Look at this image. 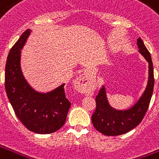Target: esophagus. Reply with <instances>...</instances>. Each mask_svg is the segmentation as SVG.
Wrapping results in <instances>:
<instances>
[{
	"label": "esophagus",
	"mask_w": 159,
	"mask_h": 159,
	"mask_svg": "<svg viewBox=\"0 0 159 159\" xmlns=\"http://www.w3.org/2000/svg\"><path fill=\"white\" fill-rule=\"evenodd\" d=\"M75 88L79 93H88L90 92V82L87 73L80 75L74 82Z\"/></svg>",
	"instance_id": "esophagus-1"
}]
</instances>
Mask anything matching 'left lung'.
<instances>
[{
    "instance_id": "1",
    "label": "left lung",
    "mask_w": 159,
    "mask_h": 159,
    "mask_svg": "<svg viewBox=\"0 0 159 159\" xmlns=\"http://www.w3.org/2000/svg\"><path fill=\"white\" fill-rule=\"evenodd\" d=\"M139 52L148 62V79L145 90L133 106L125 110L112 107L107 97L106 88L102 85L96 97V110L92 116L94 128L106 136H118L128 133L141 123L149 106L154 86L152 58L141 38L138 39Z\"/></svg>"
}]
</instances>
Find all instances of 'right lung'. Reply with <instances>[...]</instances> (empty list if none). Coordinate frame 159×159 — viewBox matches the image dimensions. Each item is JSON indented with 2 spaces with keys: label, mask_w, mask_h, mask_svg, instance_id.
Wrapping results in <instances>:
<instances>
[{
  "label": "right lung",
  "mask_w": 159,
  "mask_h": 159,
  "mask_svg": "<svg viewBox=\"0 0 159 159\" xmlns=\"http://www.w3.org/2000/svg\"><path fill=\"white\" fill-rule=\"evenodd\" d=\"M31 32L27 29L18 39L7 57L5 88L16 117L28 130L48 134L60 129L66 122L71 102L64 92L65 83L47 93L35 90L24 77L21 49Z\"/></svg>",
  "instance_id": "obj_1"
}]
</instances>
